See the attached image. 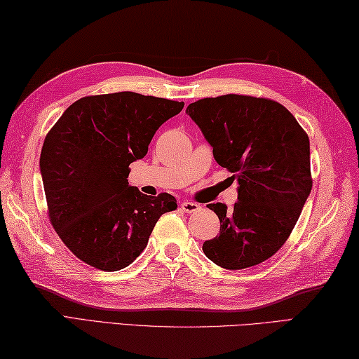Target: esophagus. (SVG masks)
<instances>
[{"instance_id": "1", "label": "esophagus", "mask_w": 359, "mask_h": 359, "mask_svg": "<svg viewBox=\"0 0 359 359\" xmlns=\"http://www.w3.org/2000/svg\"><path fill=\"white\" fill-rule=\"evenodd\" d=\"M180 208L184 210L185 212H194V211H197L199 210L201 207L197 203H194V202H189V201H184L180 203Z\"/></svg>"}]
</instances>
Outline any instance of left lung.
I'll list each match as a JSON object with an SVG mask.
<instances>
[{
  "mask_svg": "<svg viewBox=\"0 0 359 359\" xmlns=\"http://www.w3.org/2000/svg\"><path fill=\"white\" fill-rule=\"evenodd\" d=\"M187 114L238 182L233 210L207 205L220 231L203 242L205 256L226 270L266 261L284 245L310 196L309 135L292 112L266 98H203L188 104Z\"/></svg>",
  "mask_w": 359,
  "mask_h": 359,
  "instance_id": "left-lung-1",
  "label": "left lung"
}]
</instances>
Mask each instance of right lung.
Masks as SVG:
<instances>
[{
	"instance_id": "right-lung-1",
	"label": "right lung",
	"mask_w": 359,
	"mask_h": 359,
	"mask_svg": "<svg viewBox=\"0 0 359 359\" xmlns=\"http://www.w3.org/2000/svg\"><path fill=\"white\" fill-rule=\"evenodd\" d=\"M184 104L135 93L83 97L46 135L40 172L50 222L83 262L125 269L147 248L158 217L177 208L174 196L142 194L128 175Z\"/></svg>"
}]
</instances>
